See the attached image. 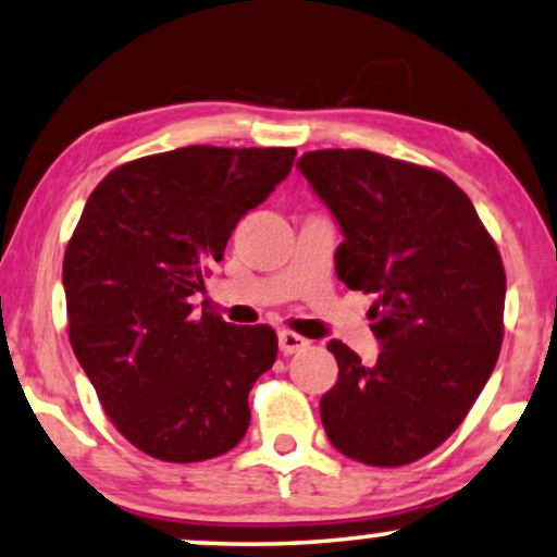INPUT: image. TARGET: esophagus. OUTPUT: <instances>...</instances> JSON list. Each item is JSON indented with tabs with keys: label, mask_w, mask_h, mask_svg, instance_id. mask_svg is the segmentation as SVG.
<instances>
[{
	"label": "esophagus",
	"mask_w": 557,
	"mask_h": 557,
	"mask_svg": "<svg viewBox=\"0 0 557 557\" xmlns=\"http://www.w3.org/2000/svg\"><path fill=\"white\" fill-rule=\"evenodd\" d=\"M277 341H280V351H283L285 356L298 354V351H302V348L310 344L308 338H302V336H298V333H293V331H280Z\"/></svg>",
	"instance_id": "1"
}]
</instances>
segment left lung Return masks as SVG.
I'll use <instances>...</instances> for the list:
<instances>
[{
	"label": "left lung",
	"mask_w": 557,
	"mask_h": 557,
	"mask_svg": "<svg viewBox=\"0 0 557 557\" xmlns=\"http://www.w3.org/2000/svg\"><path fill=\"white\" fill-rule=\"evenodd\" d=\"M344 242L336 274L374 293V364L341 341L338 382L321 399L325 435L369 466H405L435 450L476 403L499 359L507 277L469 196L438 170L369 150L298 160Z\"/></svg>",
	"instance_id": "1"
}]
</instances>
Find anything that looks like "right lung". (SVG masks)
<instances>
[{"mask_svg": "<svg viewBox=\"0 0 557 557\" xmlns=\"http://www.w3.org/2000/svg\"><path fill=\"white\" fill-rule=\"evenodd\" d=\"M293 160V147L190 145L119 165L88 196L63 257L71 346L143 454L209 461L247 433L249 389L277 359V336L196 315L190 298Z\"/></svg>", "mask_w": 557, "mask_h": 557, "instance_id": "right-lung-1", "label": "right lung"}]
</instances>
